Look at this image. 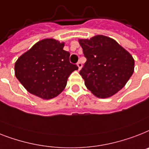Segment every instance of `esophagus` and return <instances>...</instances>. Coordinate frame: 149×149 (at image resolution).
Instances as JSON below:
<instances>
[{
    "label": "esophagus",
    "instance_id": "1",
    "mask_svg": "<svg viewBox=\"0 0 149 149\" xmlns=\"http://www.w3.org/2000/svg\"><path fill=\"white\" fill-rule=\"evenodd\" d=\"M77 66H78V68H79V70H80V69L82 68V66H83V64H82V63L81 62H78L77 63Z\"/></svg>",
    "mask_w": 149,
    "mask_h": 149
}]
</instances>
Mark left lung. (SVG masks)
<instances>
[{
  "instance_id": "1",
  "label": "left lung",
  "mask_w": 149,
  "mask_h": 149,
  "mask_svg": "<svg viewBox=\"0 0 149 149\" xmlns=\"http://www.w3.org/2000/svg\"><path fill=\"white\" fill-rule=\"evenodd\" d=\"M79 43L86 58L79 74L92 93L105 99L125 86L135 67V60L126 49L104 35L79 39Z\"/></svg>"
}]
</instances>
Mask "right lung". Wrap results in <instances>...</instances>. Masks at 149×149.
Returning <instances> with one entry per match:
<instances>
[{
	"mask_svg": "<svg viewBox=\"0 0 149 149\" xmlns=\"http://www.w3.org/2000/svg\"><path fill=\"white\" fill-rule=\"evenodd\" d=\"M63 47V42L53 38L41 40L16 61V77L30 93L50 100L65 89L78 66L70 63V53Z\"/></svg>",
	"mask_w": 149,
	"mask_h": 149,
	"instance_id": "1",
	"label": "right lung"
}]
</instances>
